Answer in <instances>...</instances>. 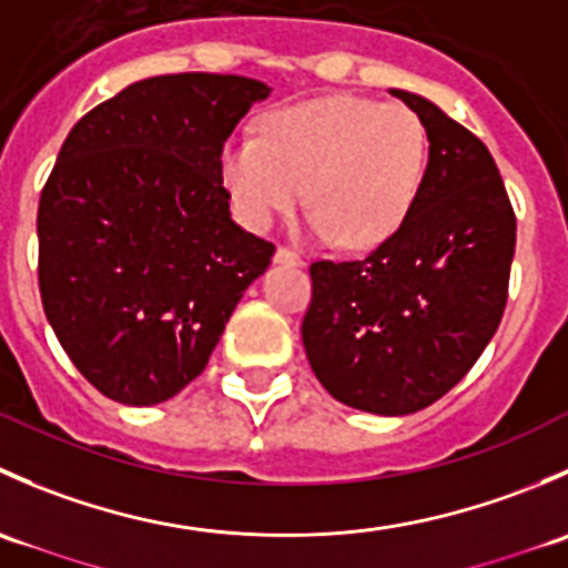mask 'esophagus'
Listing matches in <instances>:
<instances>
[{
  "mask_svg": "<svg viewBox=\"0 0 568 568\" xmlns=\"http://www.w3.org/2000/svg\"><path fill=\"white\" fill-rule=\"evenodd\" d=\"M274 261L277 263H285V266H302V255L296 250H291V247H277L274 250Z\"/></svg>",
  "mask_w": 568,
  "mask_h": 568,
  "instance_id": "obj_1",
  "label": "esophagus"
}]
</instances>
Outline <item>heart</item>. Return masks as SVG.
I'll list each match as a JSON object with an SVG mask.
<instances>
[{
    "instance_id": "heart-1",
    "label": "heart",
    "mask_w": 568,
    "mask_h": 568,
    "mask_svg": "<svg viewBox=\"0 0 568 568\" xmlns=\"http://www.w3.org/2000/svg\"><path fill=\"white\" fill-rule=\"evenodd\" d=\"M426 164L428 131L417 112L332 95L277 109L261 134H233L222 145L220 175L236 214L255 231L294 209L305 192L313 236L374 247L409 216Z\"/></svg>"
}]
</instances>
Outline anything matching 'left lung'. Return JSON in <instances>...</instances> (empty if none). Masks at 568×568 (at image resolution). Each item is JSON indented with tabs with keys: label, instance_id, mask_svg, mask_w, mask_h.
<instances>
[{
	"label": "left lung",
	"instance_id": "8db88e82",
	"mask_svg": "<svg viewBox=\"0 0 568 568\" xmlns=\"http://www.w3.org/2000/svg\"><path fill=\"white\" fill-rule=\"evenodd\" d=\"M390 93L428 131L420 194L365 257L311 263L302 341L332 398L409 415L459 385L500 326L517 216L473 131L420 95Z\"/></svg>",
	"mask_w": 568,
	"mask_h": 568
}]
</instances>
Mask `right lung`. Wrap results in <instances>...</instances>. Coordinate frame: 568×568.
<instances>
[{
    "label": "right lung",
    "instance_id": "add662e5",
    "mask_svg": "<svg viewBox=\"0 0 568 568\" xmlns=\"http://www.w3.org/2000/svg\"><path fill=\"white\" fill-rule=\"evenodd\" d=\"M268 88L222 73L134 82L62 142L38 205L45 318L79 374L129 406L203 374L274 244L231 220L222 145Z\"/></svg>",
    "mask_w": 568,
    "mask_h": 568
}]
</instances>
